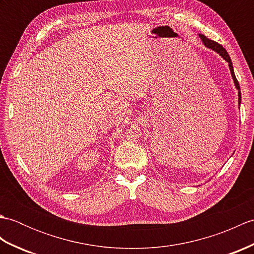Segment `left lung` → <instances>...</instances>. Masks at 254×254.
<instances>
[{
    "mask_svg": "<svg viewBox=\"0 0 254 254\" xmlns=\"http://www.w3.org/2000/svg\"><path fill=\"white\" fill-rule=\"evenodd\" d=\"M198 36H199V38H201V40L203 41V44H204L205 46H206L207 48H209V49H212V50H214V51H216L217 53H219V56H222V57L225 59V60L228 62V64H229V68H230V72H231V76H233V78H234V82H235V85H236V87H237V89H238L239 105H240V102H241L240 86H239L238 80H237V78H236V75H235V72H234V67H233V63H231L230 57H229V55L227 53V51H226V50H225V48H224L222 45H219L218 42H215L214 40H210V39H208L207 37H205L204 35H201V34H199Z\"/></svg>",
    "mask_w": 254,
    "mask_h": 254,
    "instance_id": "8db88e82",
    "label": "left lung"
}]
</instances>
